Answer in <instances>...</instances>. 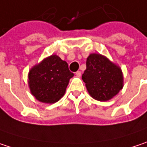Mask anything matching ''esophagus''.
<instances>
[{
    "instance_id": "obj_1",
    "label": "esophagus",
    "mask_w": 147,
    "mask_h": 147,
    "mask_svg": "<svg viewBox=\"0 0 147 147\" xmlns=\"http://www.w3.org/2000/svg\"><path fill=\"white\" fill-rule=\"evenodd\" d=\"M76 75H77L78 77H80V76H81V72H80V71H77V72H76Z\"/></svg>"
}]
</instances>
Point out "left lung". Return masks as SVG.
I'll list each match as a JSON object with an SVG mask.
<instances>
[{
  "label": "left lung",
  "instance_id": "8db88e82",
  "mask_svg": "<svg viewBox=\"0 0 147 147\" xmlns=\"http://www.w3.org/2000/svg\"><path fill=\"white\" fill-rule=\"evenodd\" d=\"M82 79L91 97L99 101L110 100L123 88L121 68L97 53H91L87 58Z\"/></svg>",
  "mask_w": 147,
  "mask_h": 147
}]
</instances>
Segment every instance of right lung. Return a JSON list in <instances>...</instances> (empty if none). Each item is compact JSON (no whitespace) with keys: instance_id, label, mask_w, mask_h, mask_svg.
I'll return each mask as SVG.
<instances>
[{"instance_id":"add662e5","label":"right lung","mask_w":147,"mask_h":147,"mask_svg":"<svg viewBox=\"0 0 147 147\" xmlns=\"http://www.w3.org/2000/svg\"><path fill=\"white\" fill-rule=\"evenodd\" d=\"M73 76L67 62L57 55H51L31 68L28 85L37 100L53 104L64 95L69 79Z\"/></svg>"}]
</instances>
